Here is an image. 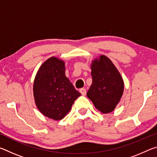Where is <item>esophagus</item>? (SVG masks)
<instances>
[{"label": "esophagus", "instance_id": "esophagus-1", "mask_svg": "<svg viewBox=\"0 0 157 157\" xmlns=\"http://www.w3.org/2000/svg\"><path fill=\"white\" fill-rule=\"evenodd\" d=\"M79 92L81 93L82 95H85L86 94V89H84V88L80 89V90H79Z\"/></svg>", "mask_w": 157, "mask_h": 157}]
</instances>
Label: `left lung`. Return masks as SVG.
<instances>
[{
  "label": "left lung",
  "mask_w": 157,
  "mask_h": 157,
  "mask_svg": "<svg viewBox=\"0 0 157 157\" xmlns=\"http://www.w3.org/2000/svg\"><path fill=\"white\" fill-rule=\"evenodd\" d=\"M91 68L92 84L87 91V97L100 112L111 113L123 94V79L113 63L105 55H100L93 60Z\"/></svg>",
  "instance_id": "left-lung-1"
}]
</instances>
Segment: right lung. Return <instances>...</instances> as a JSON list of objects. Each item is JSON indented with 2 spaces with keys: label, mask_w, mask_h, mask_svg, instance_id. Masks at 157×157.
<instances>
[{
  "label": "right lung",
  "mask_w": 157,
  "mask_h": 157,
  "mask_svg": "<svg viewBox=\"0 0 157 157\" xmlns=\"http://www.w3.org/2000/svg\"><path fill=\"white\" fill-rule=\"evenodd\" d=\"M34 102L39 111L55 121L62 120L81 94L65 75V62L52 57L43 63L33 84Z\"/></svg>",
  "instance_id": "right-lung-1"
}]
</instances>
